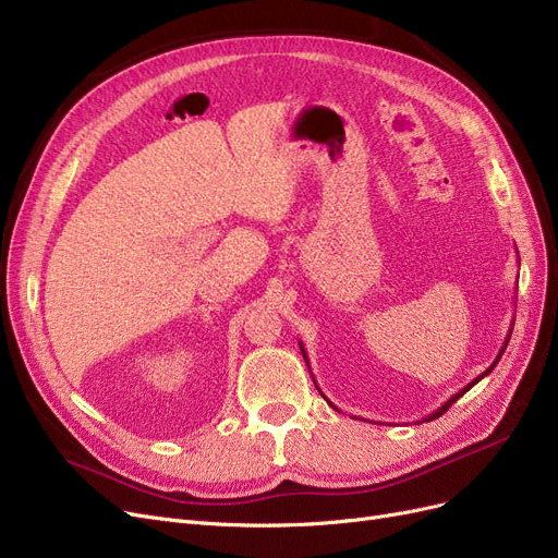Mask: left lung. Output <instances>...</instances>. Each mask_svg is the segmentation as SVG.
<instances>
[{"label": "left lung", "mask_w": 558, "mask_h": 558, "mask_svg": "<svg viewBox=\"0 0 558 558\" xmlns=\"http://www.w3.org/2000/svg\"><path fill=\"white\" fill-rule=\"evenodd\" d=\"M511 331H513V329H509V333H507V340H504V344H501V350H499L497 359H495V361L490 363V367H486V369H484V373H482L480 377H476V379H472V381H470V384H468L465 388H461V390H459L457 395H452V397H449V400H447V402H445V404H442L440 409H436V411H434V413H429L427 417H422V422H429V420H436V417H440V415H442V413H445V411H447L449 407H452V404H454V402L459 400V397H463V395H465V392H468V390H470V388H472L474 384H480V381H482L484 377H488V375L493 373V367H495V365H497V361L501 359L504 350H507V344H509V338H511ZM300 350H302V356H304V361H306V365H308V356H306V350H304V344H302V342H300ZM320 392H323V390H320ZM329 404H331V402H329ZM331 407H333V404H331ZM333 409H336V407H333Z\"/></svg>", "instance_id": "8db88e82"}]
</instances>
